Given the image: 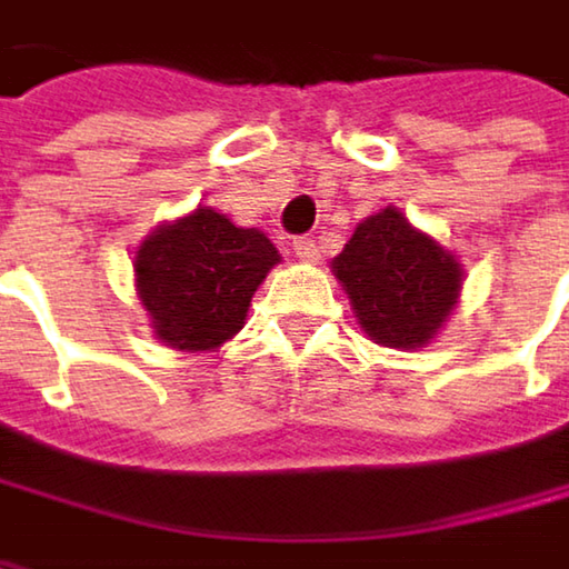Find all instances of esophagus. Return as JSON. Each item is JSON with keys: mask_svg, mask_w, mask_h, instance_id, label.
I'll return each mask as SVG.
<instances>
[{"mask_svg": "<svg viewBox=\"0 0 569 569\" xmlns=\"http://www.w3.org/2000/svg\"><path fill=\"white\" fill-rule=\"evenodd\" d=\"M292 253H296L302 263H316V260H319V247H316L312 237H296V240H292Z\"/></svg>", "mask_w": 569, "mask_h": 569, "instance_id": "obj_1", "label": "esophagus"}]
</instances>
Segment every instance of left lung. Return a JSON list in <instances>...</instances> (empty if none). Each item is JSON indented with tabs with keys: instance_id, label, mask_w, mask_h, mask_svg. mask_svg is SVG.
Here are the masks:
<instances>
[{
	"instance_id": "1",
	"label": "left lung",
	"mask_w": 569,
	"mask_h": 569,
	"mask_svg": "<svg viewBox=\"0 0 569 569\" xmlns=\"http://www.w3.org/2000/svg\"><path fill=\"white\" fill-rule=\"evenodd\" d=\"M368 338L388 348H423L449 319L462 267L397 208L361 221L332 260Z\"/></svg>"
}]
</instances>
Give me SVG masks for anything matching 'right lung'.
Returning a JSON list of instances; mask_svg holds the SVG:
<instances>
[{
    "label": "right lung",
    "instance_id": "right-lung-1",
    "mask_svg": "<svg viewBox=\"0 0 569 569\" xmlns=\"http://www.w3.org/2000/svg\"><path fill=\"white\" fill-rule=\"evenodd\" d=\"M277 263L267 233L194 208L149 233L132 270L156 336L179 351H214L243 329L257 286Z\"/></svg>",
    "mask_w": 569,
    "mask_h": 569
}]
</instances>
